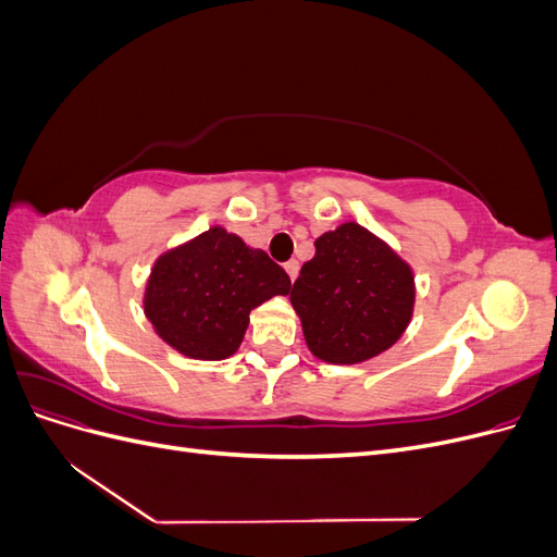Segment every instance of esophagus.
<instances>
[{
    "label": "esophagus",
    "instance_id": "34e87169",
    "mask_svg": "<svg viewBox=\"0 0 557 557\" xmlns=\"http://www.w3.org/2000/svg\"><path fill=\"white\" fill-rule=\"evenodd\" d=\"M283 267H285V272H288L290 281H295V278H297V272H299V262H297V260H288Z\"/></svg>",
    "mask_w": 557,
    "mask_h": 557
}]
</instances>
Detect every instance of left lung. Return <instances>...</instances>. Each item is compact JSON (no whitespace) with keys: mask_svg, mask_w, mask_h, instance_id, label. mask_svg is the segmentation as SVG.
Wrapping results in <instances>:
<instances>
[{"mask_svg":"<svg viewBox=\"0 0 557 557\" xmlns=\"http://www.w3.org/2000/svg\"><path fill=\"white\" fill-rule=\"evenodd\" d=\"M413 299L411 267L358 223L318 237L290 290L311 352L332 364L391 348L409 325Z\"/></svg>","mask_w":557,"mask_h":557,"instance_id":"obj_1","label":"left lung"}]
</instances>
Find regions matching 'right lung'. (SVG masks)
Listing matches in <instances>:
<instances>
[{
    "label": "right lung",
    "instance_id": "1",
    "mask_svg": "<svg viewBox=\"0 0 557 557\" xmlns=\"http://www.w3.org/2000/svg\"><path fill=\"white\" fill-rule=\"evenodd\" d=\"M288 293L290 276L264 250L211 227L156 262L144 311L183 356L223 360L239 348L250 311Z\"/></svg>",
    "mask_w": 557,
    "mask_h": 557
}]
</instances>
